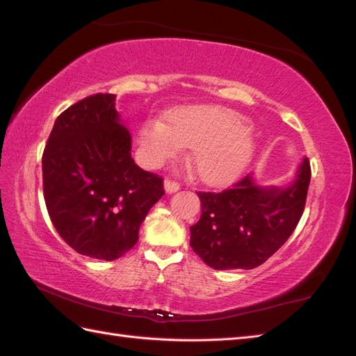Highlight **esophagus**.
<instances>
[{
	"label": "esophagus",
	"mask_w": 356,
	"mask_h": 356,
	"mask_svg": "<svg viewBox=\"0 0 356 356\" xmlns=\"http://www.w3.org/2000/svg\"><path fill=\"white\" fill-rule=\"evenodd\" d=\"M181 188V186L178 184L177 181H172V179H166L165 181V191L168 195H172V193H177Z\"/></svg>",
	"instance_id": "obj_1"
}]
</instances>
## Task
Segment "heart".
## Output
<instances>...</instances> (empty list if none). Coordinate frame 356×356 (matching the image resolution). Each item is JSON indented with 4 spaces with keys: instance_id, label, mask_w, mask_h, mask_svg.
Masks as SVG:
<instances>
[{
    "instance_id": "heart-1",
    "label": "heart",
    "mask_w": 356,
    "mask_h": 356,
    "mask_svg": "<svg viewBox=\"0 0 356 356\" xmlns=\"http://www.w3.org/2000/svg\"><path fill=\"white\" fill-rule=\"evenodd\" d=\"M144 159L159 166L191 148V163L211 187H225L238 179L255 154V138L245 117L224 106L196 105L149 120L139 132Z\"/></svg>"
}]
</instances>
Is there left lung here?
I'll list each match as a JSON object with an SVG mask.
<instances>
[{
	"mask_svg": "<svg viewBox=\"0 0 356 356\" xmlns=\"http://www.w3.org/2000/svg\"><path fill=\"white\" fill-rule=\"evenodd\" d=\"M309 182L310 161L305 159L284 188L261 187L246 175L221 193L197 191L202 215L190 227V246L215 270L258 267L296 230Z\"/></svg>",
	"mask_w": 356,
	"mask_h": 356,
	"instance_id": "8db88e82",
	"label": "left lung"
}]
</instances>
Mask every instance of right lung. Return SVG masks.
I'll use <instances>...</instances> for the list:
<instances>
[{"label":"right lung","instance_id":"right-lung-1","mask_svg":"<svg viewBox=\"0 0 356 356\" xmlns=\"http://www.w3.org/2000/svg\"><path fill=\"white\" fill-rule=\"evenodd\" d=\"M115 95L96 93L55 122L42 153L49 217L74 251L113 261L136 245L148 211L165 195L163 178L139 168Z\"/></svg>","mask_w":356,"mask_h":356}]
</instances>
